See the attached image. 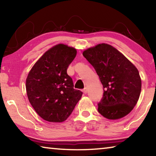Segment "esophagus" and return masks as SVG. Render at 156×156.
Here are the masks:
<instances>
[{
  "label": "esophagus",
  "mask_w": 156,
  "mask_h": 156,
  "mask_svg": "<svg viewBox=\"0 0 156 156\" xmlns=\"http://www.w3.org/2000/svg\"><path fill=\"white\" fill-rule=\"evenodd\" d=\"M83 93H84V94H86L87 93V89L84 88V89H83Z\"/></svg>",
  "instance_id": "esophagus-1"
}]
</instances>
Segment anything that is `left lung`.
<instances>
[{
	"instance_id": "left-lung-1",
	"label": "left lung",
	"mask_w": 156,
	"mask_h": 156,
	"mask_svg": "<svg viewBox=\"0 0 156 156\" xmlns=\"http://www.w3.org/2000/svg\"><path fill=\"white\" fill-rule=\"evenodd\" d=\"M83 55L94 67L104 88L103 97L98 104V112L109 120H118L129 114L141 92L138 69L109 44L90 47Z\"/></svg>"
}]
</instances>
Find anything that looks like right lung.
<instances>
[{"instance_id": "obj_1", "label": "right lung", "mask_w": 156, "mask_h": 156, "mask_svg": "<svg viewBox=\"0 0 156 156\" xmlns=\"http://www.w3.org/2000/svg\"><path fill=\"white\" fill-rule=\"evenodd\" d=\"M77 51L72 47L58 44L37 60L26 79V91L31 106L43 120L62 122L67 119L82 97L73 89L67 69Z\"/></svg>"}]
</instances>
